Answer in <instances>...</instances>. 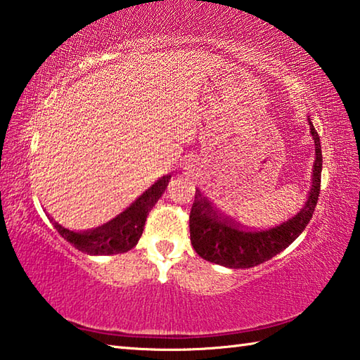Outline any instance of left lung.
<instances>
[{
  "label": "left lung",
  "instance_id": "8db88e82",
  "mask_svg": "<svg viewBox=\"0 0 360 360\" xmlns=\"http://www.w3.org/2000/svg\"><path fill=\"white\" fill-rule=\"evenodd\" d=\"M315 139V165L311 188L304 207L293 218L266 230H248L214 212L210 202L195 189L194 203L189 213V233L195 252L202 259L227 268H252L268 262L288 248L302 233L315 212L321 188V142L315 127L309 120Z\"/></svg>",
  "mask_w": 360,
  "mask_h": 360
}]
</instances>
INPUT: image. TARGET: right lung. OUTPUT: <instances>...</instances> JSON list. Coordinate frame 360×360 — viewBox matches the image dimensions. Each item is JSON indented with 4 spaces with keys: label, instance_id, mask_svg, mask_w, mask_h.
Here are the masks:
<instances>
[{
    "label": "right lung",
    "instance_id": "1",
    "mask_svg": "<svg viewBox=\"0 0 360 360\" xmlns=\"http://www.w3.org/2000/svg\"><path fill=\"white\" fill-rule=\"evenodd\" d=\"M169 180H171V175H165V177L155 181L130 207L124 210L110 222L97 229L86 230V232H73V230L64 229L56 221L51 219L53 226L64 240L69 241L73 248H77L84 254H124L138 244L142 232H144L147 216L162 193H165Z\"/></svg>",
    "mask_w": 360,
    "mask_h": 360
}]
</instances>
